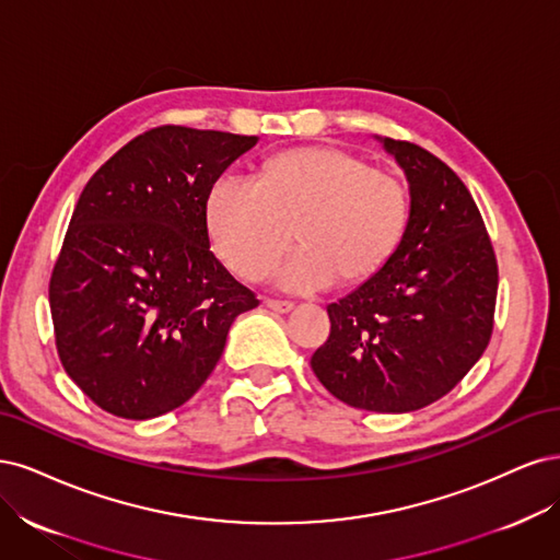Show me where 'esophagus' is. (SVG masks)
Masks as SVG:
<instances>
[{
    "mask_svg": "<svg viewBox=\"0 0 560 560\" xmlns=\"http://www.w3.org/2000/svg\"><path fill=\"white\" fill-rule=\"evenodd\" d=\"M265 304L269 306V310H275V312H291L293 310V302L291 300H277V298H267L265 300Z\"/></svg>",
    "mask_w": 560,
    "mask_h": 560,
    "instance_id": "1",
    "label": "esophagus"
}]
</instances>
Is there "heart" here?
I'll return each instance as SVG.
<instances>
[{
	"label": "heart",
	"mask_w": 560,
	"mask_h": 560,
	"mask_svg": "<svg viewBox=\"0 0 560 560\" xmlns=\"http://www.w3.org/2000/svg\"><path fill=\"white\" fill-rule=\"evenodd\" d=\"M205 215L215 256L250 281L275 267L295 228L302 246L279 269V283L316 291L339 275L368 279L393 258L409 223V190L349 151L310 147L267 160L260 182L221 176Z\"/></svg>",
	"instance_id": "1"
}]
</instances>
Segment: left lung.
<instances>
[{
    "instance_id": "1",
    "label": "left lung",
    "mask_w": 560,
    "mask_h": 560,
    "mask_svg": "<svg viewBox=\"0 0 560 560\" xmlns=\"http://www.w3.org/2000/svg\"><path fill=\"white\" fill-rule=\"evenodd\" d=\"M384 149L409 182L405 237L376 275L328 304L330 335L312 370L341 402L402 413L440 400L489 347L498 260L454 170L411 141L384 139Z\"/></svg>"
}]
</instances>
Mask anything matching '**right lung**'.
<instances>
[{
    "mask_svg": "<svg viewBox=\"0 0 560 560\" xmlns=\"http://www.w3.org/2000/svg\"><path fill=\"white\" fill-rule=\"evenodd\" d=\"M258 137L160 125L90 176L48 283L65 372L120 419L188 402L256 293L211 254L207 197Z\"/></svg>",
    "mask_w": 560,
    "mask_h": 560,
    "instance_id": "1",
    "label": "right lung"
}]
</instances>
